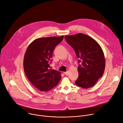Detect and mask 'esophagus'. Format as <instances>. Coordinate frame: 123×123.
Segmentation results:
<instances>
[{"instance_id": "esophagus-1", "label": "esophagus", "mask_w": 123, "mask_h": 123, "mask_svg": "<svg viewBox=\"0 0 123 123\" xmlns=\"http://www.w3.org/2000/svg\"><path fill=\"white\" fill-rule=\"evenodd\" d=\"M68 71H67V72H64V74H65L66 75H68Z\"/></svg>"}]
</instances>
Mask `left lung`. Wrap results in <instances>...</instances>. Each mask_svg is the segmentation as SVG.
<instances>
[{"label":"left lung","instance_id":"1","mask_svg":"<svg viewBox=\"0 0 123 123\" xmlns=\"http://www.w3.org/2000/svg\"><path fill=\"white\" fill-rule=\"evenodd\" d=\"M65 39L74 50L78 58V77L75 83L88 88L93 86L103 75L105 60L103 50L98 43L91 37L79 33L66 36Z\"/></svg>","mask_w":123,"mask_h":123}]
</instances>
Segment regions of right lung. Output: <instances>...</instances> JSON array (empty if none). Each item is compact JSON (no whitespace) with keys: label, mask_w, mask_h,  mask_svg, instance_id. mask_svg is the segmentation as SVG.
I'll use <instances>...</instances> for the list:
<instances>
[{"label":"right lung","mask_w":123,"mask_h":123,"mask_svg":"<svg viewBox=\"0 0 123 123\" xmlns=\"http://www.w3.org/2000/svg\"><path fill=\"white\" fill-rule=\"evenodd\" d=\"M63 36L39 38L28 46L25 54V73L31 84L40 91H48L56 86L61 79V72L50 68L52 54Z\"/></svg>","instance_id":"add662e5"}]
</instances>
